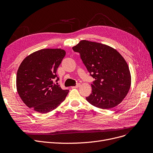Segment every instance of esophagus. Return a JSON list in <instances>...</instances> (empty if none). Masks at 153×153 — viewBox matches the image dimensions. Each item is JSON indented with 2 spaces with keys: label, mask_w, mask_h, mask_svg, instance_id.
I'll use <instances>...</instances> for the list:
<instances>
[{
  "label": "esophagus",
  "mask_w": 153,
  "mask_h": 153,
  "mask_svg": "<svg viewBox=\"0 0 153 153\" xmlns=\"http://www.w3.org/2000/svg\"><path fill=\"white\" fill-rule=\"evenodd\" d=\"M81 86V84H77L76 85H74V86H72V87H71L72 89H75V88H77V87H80Z\"/></svg>",
  "instance_id": "1"
}]
</instances>
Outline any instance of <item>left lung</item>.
Masks as SVG:
<instances>
[{"label":"left lung","instance_id":"1","mask_svg":"<svg viewBox=\"0 0 153 153\" xmlns=\"http://www.w3.org/2000/svg\"><path fill=\"white\" fill-rule=\"evenodd\" d=\"M72 50L78 52L91 76L92 93L86 100L102 109L118 105L126 97L131 86L128 64L114 48L106 45L81 40Z\"/></svg>","mask_w":153,"mask_h":153}]
</instances>
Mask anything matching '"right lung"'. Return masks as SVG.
<instances>
[{
	"label": "right lung",
	"mask_w": 153,
	"mask_h": 153,
	"mask_svg": "<svg viewBox=\"0 0 153 153\" xmlns=\"http://www.w3.org/2000/svg\"><path fill=\"white\" fill-rule=\"evenodd\" d=\"M66 55L62 49H43L23 60L17 74V89L25 105L42 114L50 112L65 100L69 90L53 83L56 71Z\"/></svg>",
	"instance_id": "obj_1"
}]
</instances>
